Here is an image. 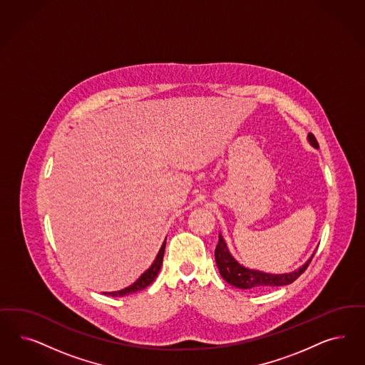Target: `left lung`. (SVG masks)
<instances>
[{"label":"left lung","instance_id":"1","mask_svg":"<svg viewBox=\"0 0 365 365\" xmlns=\"http://www.w3.org/2000/svg\"><path fill=\"white\" fill-rule=\"evenodd\" d=\"M307 141L313 148L318 149L317 140L312 133L307 134ZM314 254H316V251L313 252V255L310 258L307 259L305 264L297 270L284 272V274H270V272H264V271L248 269L246 266L240 264L230 252L222 234H219V243L215 250V260H216L219 272L225 282L235 286L237 289H255L257 290V289H264V287L284 286V284L294 282L295 279L307 269Z\"/></svg>","mask_w":365,"mask_h":365}]
</instances>
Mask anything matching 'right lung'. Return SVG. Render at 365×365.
I'll use <instances>...</instances> for the list:
<instances>
[{
	"label": "right lung",
	"instance_id": "obj_1",
	"mask_svg": "<svg viewBox=\"0 0 365 365\" xmlns=\"http://www.w3.org/2000/svg\"><path fill=\"white\" fill-rule=\"evenodd\" d=\"M165 245H166V239H165L163 246L160 248L157 257L154 259L152 266L145 271L135 282L130 284L128 287H125V289H122V290H119V292H110V293H103V294L110 295V297H123V295L138 293V292L143 290L145 287H148L155 279V277L158 275V271L161 269L163 258H164Z\"/></svg>",
	"mask_w": 365,
	"mask_h": 365
}]
</instances>
